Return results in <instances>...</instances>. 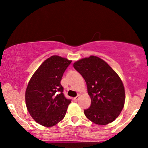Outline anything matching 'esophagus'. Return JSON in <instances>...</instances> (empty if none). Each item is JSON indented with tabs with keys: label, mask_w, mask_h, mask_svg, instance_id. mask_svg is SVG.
I'll return each instance as SVG.
<instances>
[{
	"label": "esophagus",
	"mask_w": 148,
	"mask_h": 148,
	"mask_svg": "<svg viewBox=\"0 0 148 148\" xmlns=\"http://www.w3.org/2000/svg\"><path fill=\"white\" fill-rule=\"evenodd\" d=\"M79 95H77V96L76 97H75V98H73V100H74V101L77 102V101L79 100Z\"/></svg>",
	"instance_id": "1"
}]
</instances>
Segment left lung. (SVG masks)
Returning <instances> with one entry per match:
<instances>
[{"mask_svg": "<svg viewBox=\"0 0 148 148\" xmlns=\"http://www.w3.org/2000/svg\"><path fill=\"white\" fill-rule=\"evenodd\" d=\"M86 81L91 98L90 108L84 110L89 120L100 125L114 121L124 107L125 92L118 75L104 60L90 56L73 64Z\"/></svg>", "mask_w": 148, "mask_h": 148, "instance_id": "8db88e82", "label": "left lung"}]
</instances>
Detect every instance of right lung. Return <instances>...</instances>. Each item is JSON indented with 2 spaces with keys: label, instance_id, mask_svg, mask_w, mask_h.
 Here are the masks:
<instances>
[{
  "label": "right lung",
  "instance_id": "obj_1",
  "mask_svg": "<svg viewBox=\"0 0 148 148\" xmlns=\"http://www.w3.org/2000/svg\"><path fill=\"white\" fill-rule=\"evenodd\" d=\"M71 62L60 56H50L34 73L27 85L26 106L34 121L42 126H54L65 116L71 100L64 96L60 81Z\"/></svg>",
  "mask_w": 148,
  "mask_h": 148
}]
</instances>
